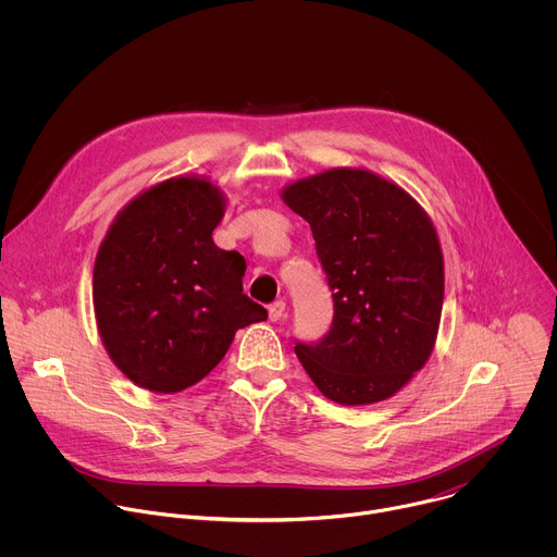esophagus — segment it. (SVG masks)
<instances>
[{
    "instance_id": "34e87169",
    "label": "esophagus",
    "mask_w": 557,
    "mask_h": 557,
    "mask_svg": "<svg viewBox=\"0 0 557 557\" xmlns=\"http://www.w3.org/2000/svg\"><path fill=\"white\" fill-rule=\"evenodd\" d=\"M286 317V304L280 299V301H273L271 306H269V320L271 322H282Z\"/></svg>"
}]
</instances>
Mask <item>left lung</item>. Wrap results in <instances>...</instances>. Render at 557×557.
<instances>
[{
	"label": "left lung",
	"mask_w": 557,
	"mask_h": 557,
	"mask_svg": "<svg viewBox=\"0 0 557 557\" xmlns=\"http://www.w3.org/2000/svg\"><path fill=\"white\" fill-rule=\"evenodd\" d=\"M312 231L335 317L320 344L295 355L326 399L370 406L419 372L436 344L445 267L434 222L396 183L333 168L282 189Z\"/></svg>",
	"instance_id": "obj_1"
}]
</instances>
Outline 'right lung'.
Returning <instances> with one entry per match:
<instances>
[{"instance_id":"obj_1","label":"right lung","mask_w":557,"mask_h":557,"mask_svg":"<svg viewBox=\"0 0 557 557\" xmlns=\"http://www.w3.org/2000/svg\"><path fill=\"white\" fill-rule=\"evenodd\" d=\"M226 198L207 176H176L132 198L95 260L92 301L101 342L136 385L174 394L205 379L235 333L264 322L243 293L237 251L213 245Z\"/></svg>"}]
</instances>
